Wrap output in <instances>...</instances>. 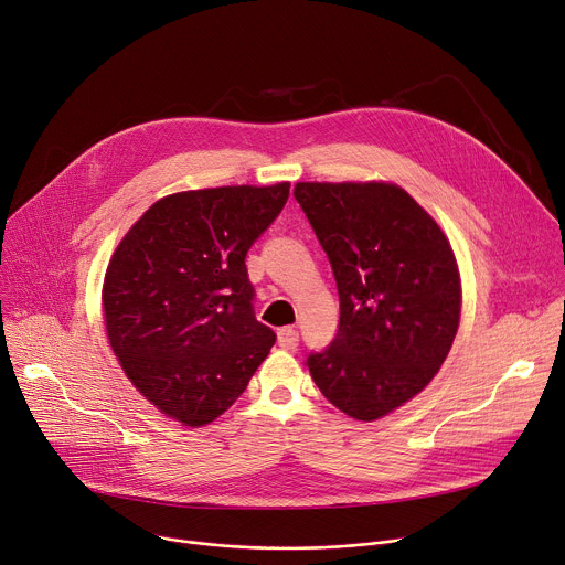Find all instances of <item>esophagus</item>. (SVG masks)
I'll return each instance as SVG.
<instances>
[{"mask_svg":"<svg viewBox=\"0 0 565 565\" xmlns=\"http://www.w3.org/2000/svg\"><path fill=\"white\" fill-rule=\"evenodd\" d=\"M278 345L285 350H294L298 345V332L294 328L278 330Z\"/></svg>","mask_w":565,"mask_h":565,"instance_id":"1","label":"esophagus"}]
</instances>
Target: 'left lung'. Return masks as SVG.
<instances>
[{"instance_id": "8db88e82", "label": "left lung", "mask_w": 565, "mask_h": 565, "mask_svg": "<svg viewBox=\"0 0 565 565\" xmlns=\"http://www.w3.org/2000/svg\"><path fill=\"white\" fill-rule=\"evenodd\" d=\"M339 289L332 343L309 352L330 404L372 422L413 399L445 363L460 323V274L449 239L393 183H296Z\"/></svg>"}]
</instances>
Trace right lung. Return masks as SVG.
Masks as SVG:
<instances>
[{
	"instance_id": "obj_1",
	"label": "right lung",
	"mask_w": 565,
	"mask_h": 565,
	"mask_svg": "<svg viewBox=\"0 0 565 565\" xmlns=\"http://www.w3.org/2000/svg\"><path fill=\"white\" fill-rule=\"evenodd\" d=\"M287 198V181L168 195L114 250L103 285L109 345L137 391L185 426L220 417L276 343L256 319L244 258Z\"/></svg>"
}]
</instances>
